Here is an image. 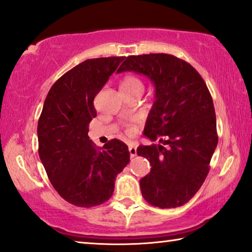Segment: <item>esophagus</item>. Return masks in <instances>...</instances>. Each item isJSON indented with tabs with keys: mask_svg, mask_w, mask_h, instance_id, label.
<instances>
[{
	"mask_svg": "<svg viewBox=\"0 0 252 252\" xmlns=\"http://www.w3.org/2000/svg\"><path fill=\"white\" fill-rule=\"evenodd\" d=\"M129 153H130V157L132 158V157H134L137 155V148L134 147L133 145H130L129 146Z\"/></svg>",
	"mask_w": 252,
	"mask_h": 252,
	"instance_id": "obj_1",
	"label": "esophagus"
}]
</instances>
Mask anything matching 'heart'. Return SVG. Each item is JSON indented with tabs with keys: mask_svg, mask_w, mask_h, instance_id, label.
Here are the masks:
<instances>
[{
	"mask_svg": "<svg viewBox=\"0 0 252 252\" xmlns=\"http://www.w3.org/2000/svg\"><path fill=\"white\" fill-rule=\"evenodd\" d=\"M142 81L138 77L133 76V74H129L126 76L121 81V90H132V89H142ZM136 131L134 126H127L126 132L133 133Z\"/></svg>",
	"mask_w": 252,
	"mask_h": 252,
	"instance_id": "b5f03b06",
	"label": "heart"
}]
</instances>
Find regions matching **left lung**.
I'll return each instance as SVG.
<instances>
[{"mask_svg":"<svg viewBox=\"0 0 252 252\" xmlns=\"http://www.w3.org/2000/svg\"><path fill=\"white\" fill-rule=\"evenodd\" d=\"M133 71L155 86L144 134L163 145L139 146L150 163L140 180L142 197L159 208L187 204L204 183L219 137L212 95L192 65L170 54L131 55L116 72Z\"/></svg>","mask_w":252,"mask_h":252,"instance_id":"8db88e82","label":"left lung"}]
</instances>
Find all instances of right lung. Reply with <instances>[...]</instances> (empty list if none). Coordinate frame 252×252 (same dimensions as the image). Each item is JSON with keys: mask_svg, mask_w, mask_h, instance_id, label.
Wrapping results in <instances>:
<instances>
[{"mask_svg": "<svg viewBox=\"0 0 252 252\" xmlns=\"http://www.w3.org/2000/svg\"><path fill=\"white\" fill-rule=\"evenodd\" d=\"M123 59H90L72 67L52 86L39 116V158L58 193L78 207L107 201L116 175L130 160L121 140L112 139L97 148L88 137V126L97 114L94 98Z\"/></svg>", "mask_w": 252, "mask_h": 252, "instance_id": "right-lung-1", "label": "right lung"}]
</instances>
